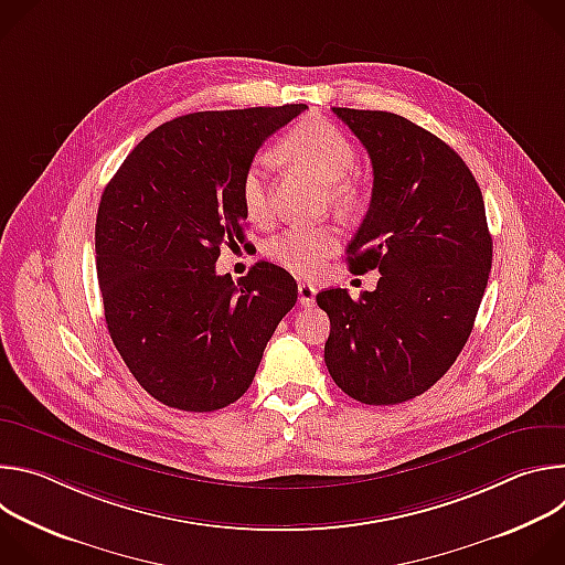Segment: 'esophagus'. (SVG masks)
Instances as JSON below:
<instances>
[{
	"label": "esophagus",
	"mask_w": 565,
	"mask_h": 565,
	"mask_svg": "<svg viewBox=\"0 0 565 565\" xmlns=\"http://www.w3.org/2000/svg\"><path fill=\"white\" fill-rule=\"evenodd\" d=\"M297 295H299V303L301 306H315V295H317V288L315 286H310V284H299L297 286Z\"/></svg>",
	"instance_id": "1"
}]
</instances>
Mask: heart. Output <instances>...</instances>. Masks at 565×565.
<instances>
[{
  "label": "heart",
  "mask_w": 565,
  "mask_h": 565,
  "mask_svg": "<svg viewBox=\"0 0 565 565\" xmlns=\"http://www.w3.org/2000/svg\"><path fill=\"white\" fill-rule=\"evenodd\" d=\"M284 156L297 168L324 183L333 201L349 205L355 201V185L349 181L358 166L353 142L324 120L297 125L281 140ZM241 203L246 216L266 223L273 216L268 194V160L257 156L241 177ZM340 248V234L331 225H290L275 234L266 244V255L281 268L299 277L317 275Z\"/></svg>",
  "instance_id": "1"
}]
</instances>
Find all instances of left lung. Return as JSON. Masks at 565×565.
<instances>
[{
    "label": "left lung",
    "mask_w": 565,
    "mask_h": 565,
    "mask_svg": "<svg viewBox=\"0 0 565 565\" xmlns=\"http://www.w3.org/2000/svg\"><path fill=\"white\" fill-rule=\"evenodd\" d=\"M373 166L369 212L349 244L375 290H321L331 319L324 360L364 405H397L434 386L462 351L488 288L492 234L465 160L438 136L388 111L333 107Z\"/></svg>",
    "instance_id": "obj_1"
}]
</instances>
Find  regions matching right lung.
Wrapping results in <instances>:
<instances>
[{
	"mask_svg": "<svg viewBox=\"0 0 565 565\" xmlns=\"http://www.w3.org/2000/svg\"><path fill=\"white\" fill-rule=\"evenodd\" d=\"M306 105L199 111L147 134L107 183L96 268L107 329L138 384L181 412H216L248 391L297 301V281L259 262L216 275L244 238L241 177L262 142Z\"/></svg>",
	"mask_w": 565,
	"mask_h": 565,
	"instance_id": "obj_1",
	"label": "right lung"
}]
</instances>
